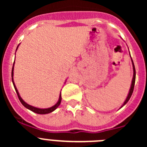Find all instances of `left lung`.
I'll return each mask as SVG.
<instances>
[{
    "mask_svg": "<svg viewBox=\"0 0 147 147\" xmlns=\"http://www.w3.org/2000/svg\"><path fill=\"white\" fill-rule=\"evenodd\" d=\"M130 57H131V56H130ZM131 63H132V65H133V71H134V74H133V78H132V81H131V87H130V90H129V92L128 96H127V98H126V100H125V101H124V104H123V105H121V107L120 108L124 106V105H125L127 103V102H128L129 100L130 97H131V94H132L133 91H134V84H135V79H136V70H135V67H134V63H133L132 59H131Z\"/></svg>",
    "mask_w": 147,
    "mask_h": 147,
    "instance_id": "obj_1",
    "label": "left lung"
}]
</instances>
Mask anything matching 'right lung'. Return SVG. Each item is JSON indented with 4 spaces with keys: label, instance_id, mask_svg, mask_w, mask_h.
<instances>
[{
    "label": "right lung",
    "instance_id": "1",
    "mask_svg": "<svg viewBox=\"0 0 147 147\" xmlns=\"http://www.w3.org/2000/svg\"><path fill=\"white\" fill-rule=\"evenodd\" d=\"M18 46H19V45H18ZM18 47H17L16 50H17V49H18ZM14 63H15V62H14ZM14 63H13V68H12V73H11L12 82H13V86H14V88H15V90H16V93H17L18 97L19 100H20V102H21L22 105H23V106L25 107H26V108H27V109H30V110L32 111V112H35V113H37V114H40V115H45V114L50 113V112H53V111H54V110H55V109H57V107H58L59 105H60V102H61V100H62L61 92H60V97H59V100H58V101H57V103H56L55 105H54V106L51 107H50V108H47V109H40V108L35 107L31 106V105H28V104L26 103V102H25V101H23V100L21 98V97H20V94H19L17 88H16V84H15V83H14V81H13V69H14Z\"/></svg>",
    "mask_w": 147,
    "mask_h": 147
}]
</instances>
